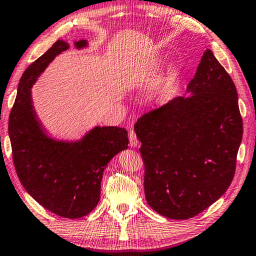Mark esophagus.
<instances>
[{
	"label": "esophagus",
	"instance_id": "esophagus-1",
	"mask_svg": "<svg viewBox=\"0 0 256 256\" xmlns=\"http://www.w3.org/2000/svg\"><path fill=\"white\" fill-rule=\"evenodd\" d=\"M128 140H130V144H131V146H133V148H136V146H138V140L136 138V134L134 131H131L128 134Z\"/></svg>",
	"mask_w": 256,
	"mask_h": 256
}]
</instances>
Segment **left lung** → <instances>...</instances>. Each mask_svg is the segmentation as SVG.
<instances>
[{
	"mask_svg": "<svg viewBox=\"0 0 256 256\" xmlns=\"http://www.w3.org/2000/svg\"><path fill=\"white\" fill-rule=\"evenodd\" d=\"M186 94L134 126L146 166V202L175 220L192 218L224 196L242 136L236 86L210 50Z\"/></svg>",
	"mask_w": 256,
	"mask_h": 256,
	"instance_id": "left-lung-1",
	"label": "left lung"
}]
</instances>
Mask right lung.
<instances>
[{
    "label": "right lung",
    "instance_id": "obj_1",
    "mask_svg": "<svg viewBox=\"0 0 256 256\" xmlns=\"http://www.w3.org/2000/svg\"><path fill=\"white\" fill-rule=\"evenodd\" d=\"M74 48L89 46L86 40ZM70 48L58 40L26 68L8 118L14 167L21 184L42 206L63 218L90 214L100 200L104 170L112 157L128 148V131L96 126L78 140H63L47 132L34 110L32 88L56 55Z\"/></svg>",
    "mask_w": 256,
    "mask_h": 256
}]
</instances>
